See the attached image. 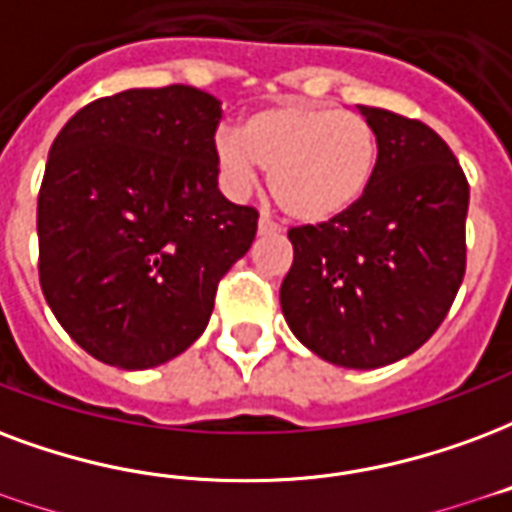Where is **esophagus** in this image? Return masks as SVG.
<instances>
[{
    "mask_svg": "<svg viewBox=\"0 0 512 512\" xmlns=\"http://www.w3.org/2000/svg\"><path fill=\"white\" fill-rule=\"evenodd\" d=\"M257 230L263 233V236H271V233H279L282 227L276 225L274 219H268V217H260V222H257Z\"/></svg>",
    "mask_w": 512,
    "mask_h": 512,
    "instance_id": "34e87169",
    "label": "esophagus"
}]
</instances>
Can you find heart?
I'll return each instance as SVG.
<instances>
[{"label": "heart", "instance_id": "heart-1", "mask_svg": "<svg viewBox=\"0 0 512 512\" xmlns=\"http://www.w3.org/2000/svg\"><path fill=\"white\" fill-rule=\"evenodd\" d=\"M217 162L233 192L252 187L260 165L287 217L323 225L344 217L369 192L380 138L361 113L285 100L249 113L241 132H219Z\"/></svg>", "mask_w": 512, "mask_h": 512}]
</instances>
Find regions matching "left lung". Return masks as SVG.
I'll list each match as a JSON object with an SVG mask.
<instances>
[{
    "instance_id": "obj_1",
    "label": "left lung",
    "mask_w": 512,
    "mask_h": 512,
    "mask_svg": "<svg viewBox=\"0 0 512 512\" xmlns=\"http://www.w3.org/2000/svg\"><path fill=\"white\" fill-rule=\"evenodd\" d=\"M380 165L358 206L290 227L279 301L290 331L325 361L377 369L431 339L467 271L469 184L429 124L358 105Z\"/></svg>"
}]
</instances>
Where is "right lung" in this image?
<instances>
[{
  "label": "right lung",
  "mask_w": 512,
  "mask_h": 512,
  "mask_svg": "<svg viewBox=\"0 0 512 512\" xmlns=\"http://www.w3.org/2000/svg\"><path fill=\"white\" fill-rule=\"evenodd\" d=\"M222 102L195 86L83 105L48 151L37 198L40 287L73 342L151 369L206 331L217 287L257 233L219 192Z\"/></svg>",
  "instance_id": "obj_1"
}]
</instances>
